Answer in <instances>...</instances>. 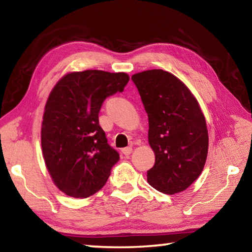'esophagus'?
Here are the masks:
<instances>
[{"label":"esophagus","instance_id":"1","mask_svg":"<svg viewBox=\"0 0 252 252\" xmlns=\"http://www.w3.org/2000/svg\"><path fill=\"white\" fill-rule=\"evenodd\" d=\"M131 152H132V148L131 147H126L125 149H122V153L125 156H130Z\"/></svg>","mask_w":252,"mask_h":252}]
</instances>
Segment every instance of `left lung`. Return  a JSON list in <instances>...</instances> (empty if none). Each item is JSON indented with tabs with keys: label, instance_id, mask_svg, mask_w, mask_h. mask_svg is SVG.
Instances as JSON below:
<instances>
[{
	"label": "left lung",
	"instance_id": "8db88e82",
	"mask_svg": "<svg viewBox=\"0 0 252 252\" xmlns=\"http://www.w3.org/2000/svg\"><path fill=\"white\" fill-rule=\"evenodd\" d=\"M149 118L155 165L148 182L163 193L186 190L201 174L208 155V130L198 101L177 76L163 70L132 75Z\"/></svg>",
	"mask_w": 252,
	"mask_h": 252
}]
</instances>
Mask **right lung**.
<instances>
[{"label":"right lung","mask_w":252,"mask_h":252,"mask_svg":"<svg viewBox=\"0 0 252 252\" xmlns=\"http://www.w3.org/2000/svg\"><path fill=\"white\" fill-rule=\"evenodd\" d=\"M129 80L122 72H72L51 91L42 122V151L55 186L70 197L87 198L99 191L120 159L99 125V112L106 97L122 92Z\"/></svg>","instance_id":"right-lung-1"}]
</instances>
